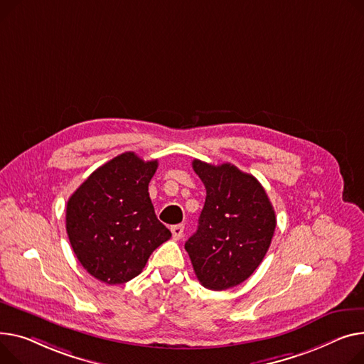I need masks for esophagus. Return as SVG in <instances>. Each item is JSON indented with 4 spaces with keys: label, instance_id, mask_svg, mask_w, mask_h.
I'll return each instance as SVG.
<instances>
[{
    "label": "esophagus",
    "instance_id": "esophagus-1",
    "mask_svg": "<svg viewBox=\"0 0 364 364\" xmlns=\"http://www.w3.org/2000/svg\"><path fill=\"white\" fill-rule=\"evenodd\" d=\"M171 232H173L174 240H180L183 237V232H184V225H174V227H171Z\"/></svg>",
    "mask_w": 364,
    "mask_h": 364
}]
</instances>
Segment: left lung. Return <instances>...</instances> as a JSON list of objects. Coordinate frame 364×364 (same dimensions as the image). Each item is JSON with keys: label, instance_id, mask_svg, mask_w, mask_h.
Returning <instances> with one entry per match:
<instances>
[{"label": "left lung", "instance_id": "8db88e82", "mask_svg": "<svg viewBox=\"0 0 364 364\" xmlns=\"http://www.w3.org/2000/svg\"><path fill=\"white\" fill-rule=\"evenodd\" d=\"M206 188L198 231L186 241L200 284L221 291L246 281L268 252L277 218L262 184L231 164L193 161Z\"/></svg>", "mask_w": 364, "mask_h": 364}]
</instances>
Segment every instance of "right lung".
<instances>
[{"mask_svg": "<svg viewBox=\"0 0 364 364\" xmlns=\"http://www.w3.org/2000/svg\"><path fill=\"white\" fill-rule=\"evenodd\" d=\"M158 161L126 152L93 171L73 193L65 230L83 268L109 285L137 277L152 252L171 237L158 221L149 183Z\"/></svg>", "mask_w": 364, "mask_h": 364, "instance_id": "add662e5", "label": "right lung"}]
</instances>
